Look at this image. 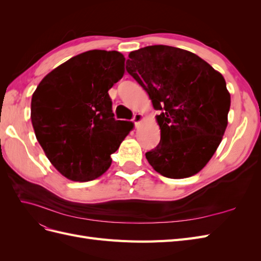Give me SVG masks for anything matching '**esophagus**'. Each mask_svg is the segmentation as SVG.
Instances as JSON below:
<instances>
[{
	"label": "esophagus",
	"instance_id": "34e87169",
	"mask_svg": "<svg viewBox=\"0 0 261 261\" xmlns=\"http://www.w3.org/2000/svg\"><path fill=\"white\" fill-rule=\"evenodd\" d=\"M143 120H144V115L141 113H136V114H134L132 121L135 123V125H138Z\"/></svg>",
	"mask_w": 261,
	"mask_h": 261
}]
</instances>
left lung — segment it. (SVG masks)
<instances>
[{
  "label": "left lung",
  "mask_w": 261,
  "mask_h": 261,
  "mask_svg": "<svg viewBox=\"0 0 261 261\" xmlns=\"http://www.w3.org/2000/svg\"><path fill=\"white\" fill-rule=\"evenodd\" d=\"M126 70L151 99L160 143L146 152L169 178L198 173L215 154L227 126L231 96L223 76L192 52L169 45L133 51Z\"/></svg>",
  "instance_id": "1"
}]
</instances>
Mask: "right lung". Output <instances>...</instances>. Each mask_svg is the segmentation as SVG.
<instances>
[{"mask_svg":"<svg viewBox=\"0 0 261 261\" xmlns=\"http://www.w3.org/2000/svg\"><path fill=\"white\" fill-rule=\"evenodd\" d=\"M117 51L91 50L69 59L38 85L31 123L38 143L63 176L88 181L101 176L133 128L116 121L109 89L124 75Z\"/></svg>","mask_w":261,"mask_h":261,"instance_id":"1","label":"right lung"}]
</instances>
